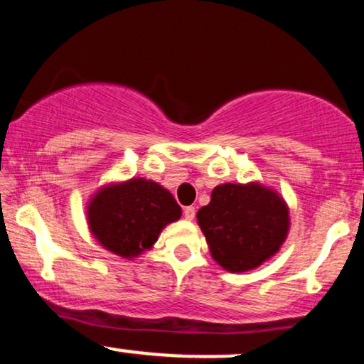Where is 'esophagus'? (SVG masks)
I'll list each match as a JSON object with an SVG mask.
<instances>
[{"mask_svg":"<svg viewBox=\"0 0 364 364\" xmlns=\"http://www.w3.org/2000/svg\"><path fill=\"white\" fill-rule=\"evenodd\" d=\"M195 207H185V210H183V215H185L186 220H193L195 219Z\"/></svg>","mask_w":364,"mask_h":364,"instance_id":"1","label":"esophagus"}]
</instances>
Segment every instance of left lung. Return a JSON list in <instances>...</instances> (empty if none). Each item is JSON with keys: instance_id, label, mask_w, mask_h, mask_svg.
Returning a JSON list of instances; mask_svg holds the SVG:
<instances>
[{"instance_id": "obj_1", "label": "left lung", "mask_w": 364, "mask_h": 364, "mask_svg": "<svg viewBox=\"0 0 364 364\" xmlns=\"http://www.w3.org/2000/svg\"><path fill=\"white\" fill-rule=\"evenodd\" d=\"M196 219L212 258L229 272L257 269L279 252L289 231L286 202L260 183L215 186Z\"/></svg>"}]
</instances>
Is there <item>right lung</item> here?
<instances>
[{"label": "right lung", "instance_id": "right-lung-1", "mask_svg": "<svg viewBox=\"0 0 364 364\" xmlns=\"http://www.w3.org/2000/svg\"><path fill=\"white\" fill-rule=\"evenodd\" d=\"M181 217L174 196L159 183L132 178L101 188L89 202L87 220L95 240L123 258L152 248L166 225Z\"/></svg>", "mask_w": 364, "mask_h": 364}]
</instances>
